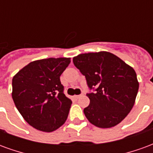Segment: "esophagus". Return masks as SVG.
I'll use <instances>...</instances> for the list:
<instances>
[{
	"instance_id": "1",
	"label": "esophagus",
	"mask_w": 153,
	"mask_h": 153,
	"mask_svg": "<svg viewBox=\"0 0 153 153\" xmlns=\"http://www.w3.org/2000/svg\"><path fill=\"white\" fill-rule=\"evenodd\" d=\"M83 95V93H81V94H79V95H75V96H74V98H75V99H79L80 97H82Z\"/></svg>"
}]
</instances>
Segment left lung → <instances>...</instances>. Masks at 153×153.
<instances>
[{
    "mask_svg": "<svg viewBox=\"0 0 153 153\" xmlns=\"http://www.w3.org/2000/svg\"><path fill=\"white\" fill-rule=\"evenodd\" d=\"M74 65L87 80L90 100L83 109L88 121L99 128H111L127 116L138 91L134 70L114 54L89 52L73 58Z\"/></svg>",
    "mask_w": 153,
    "mask_h": 153,
    "instance_id": "8db88e82",
    "label": "left lung"
}]
</instances>
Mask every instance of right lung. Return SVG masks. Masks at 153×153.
Instances as JSON below:
<instances>
[{
    "instance_id": "add662e5",
    "label": "right lung",
    "mask_w": 153,
    "mask_h": 153,
    "mask_svg": "<svg viewBox=\"0 0 153 153\" xmlns=\"http://www.w3.org/2000/svg\"><path fill=\"white\" fill-rule=\"evenodd\" d=\"M70 58L32 61L12 79V98L23 118L38 130L52 132L67 120L72 102L64 94L60 76Z\"/></svg>"
}]
</instances>
